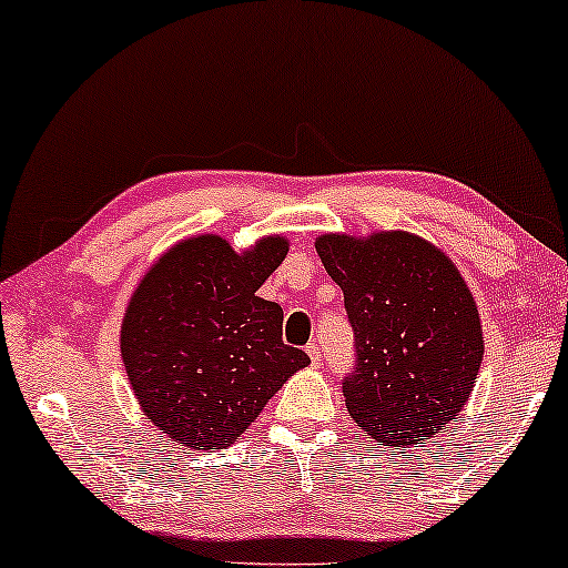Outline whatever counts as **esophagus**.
<instances>
[{
  "mask_svg": "<svg viewBox=\"0 0 568 568\" xmlns=\"http://www.w3.org/2000/svg\"><path fill=\"white\" fill-rule=\"evenodd\" d=\"M307 356H310V362H313V364H321V359H323L321 346H317V344H310V346H307Z\"/></svg>",
  "mask_w": 568,
  "mask_h": 568,
  "instance_id": "1",
  "label": "esophagus"
}]
</instances>
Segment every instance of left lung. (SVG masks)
<instances>
[{"label": "left lung", "mask_w": 568, "mask_h": 568, "mask_svg": "<svg viewBox=\"0 0 568 568\" xmlns=\"http://www.w3.org/2000/svg\"><path fill=\"white\" fill-rule=\"evenodd\" d=\"M315 251L354 331V367L341 379L348 414L387 447L422 445L460 414L484 356L460 271L408 232L323 235Z\"/></svg>", "instance_id": "8db88e82"}]
</instances>
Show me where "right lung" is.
<instances>
[{
	"label": "right lung",
	"mask_w": 568,
	"mask_h": 568,
	"mask_svg": "<svg viewBox=\"0 0 568 568\" xmlns=\"http://www.w3.org/2000/svg\"><path fill=\"white\" fill-rule=\"evenodd\" d=\"M286 255L266 237L237 255L216 235L178 243L131 297L121 356L142 410L185 447L232 445L310 356L284 344V310L258 286Z\"/></svg>",
	"instance_id": "right-lung-1"
}]
</instances>
